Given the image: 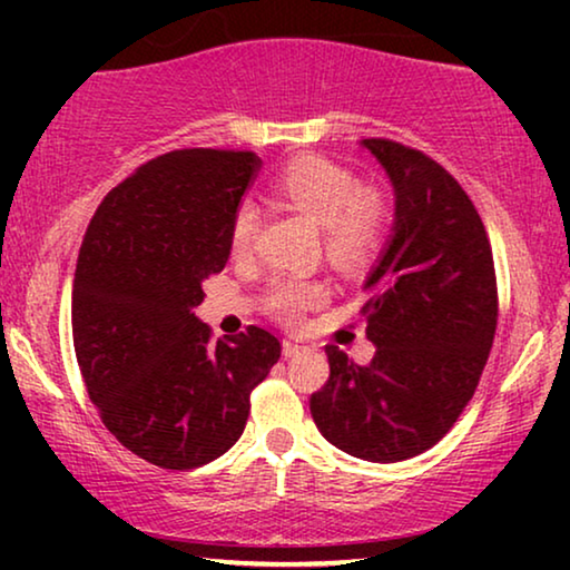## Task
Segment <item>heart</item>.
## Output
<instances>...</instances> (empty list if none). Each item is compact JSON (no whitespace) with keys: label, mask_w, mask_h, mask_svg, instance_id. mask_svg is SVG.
Instances as JSON below:
<instances>
[{"label":"heart","mask_w":570,"mask_h":570,"mask_svg":"<svg viewBox=\"0 0 570 570\" xmlns=\"http://www.w3.org/2000/svg\"><path fill=\"white\" fill-rule=\"evenodd\" d=\"M381 230V205L368 191H357L345 199L334 213L326 240L334 256L345 262H357L368 254V248L376 244Z\"/></svg>","instance_id":"obj_1"}]
</instances>
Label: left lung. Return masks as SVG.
Segmentation results:
<instances>
[{
	"mask_svg": "<svg viewBox=\"0 0 570 570\" xmlns=\"http://www.w3.org/2000/svg\"><path fill=\"white\" fill-rule=\"evenodd\" d=\"M259 158L174 150L106 194L85 230L72 337L90 402L121 446L163 470L215 462L244 433L248 396L279 361V340L194 308L230 256L238 205Z\"/></svg>",
	"mask_w": 570,
	"mask_h": 570,
	"instance_id": "1",
	"label": "left lung"
}]
</instances>
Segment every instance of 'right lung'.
<instances>
[{
    "label": "right lung",
    "instance_id": "add662e5",
    "mask_svg": "<svg viewBox=\"0 0 570 570\" xmlns=\"http://www.w3.org/2000/svg\"><path fill=\"white\" fill-rule=\"evenodd\" d=\"M392 178V236L361 308L376 353L353 363L332 350L330 379L311 394L324 439L379 464L423 454L451 431L498 324L493 252L472 199L425 155Z\"/></svg>",
    "mask_w": 570,
    "mask_h": 570
}]
</instances>
